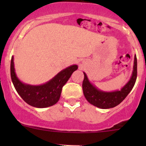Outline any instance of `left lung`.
Instances as JSON below:
<instances>
[{
  "instance_id": "obj_1",
  "label": "left lung",
  "mask_w": 146,
  "mask_h": 146,
  "mask_svg": "<svg viewBox=\"0 0 146 146\" xmlns=\"http://www.w3.org/2000/svg\"><path fill=\"white\" fill-rule=\"evenodd\" d=\"M84 73L82 90L85 99L92 105L100 109H110L120 104L133 89L137 78V58L134 56L133 71L129 80L121 88L114 91L102 90L90 82L86 73Z\"/></svg>"
}]
</instances>
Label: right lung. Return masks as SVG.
Instances as JSON below:
<instances>
[{"mask_svg": "<svg viewBox=\"0 0 146 146\" xmlns=\"http://www.w3.org/2000/svg\"><path fill=\"white\" fill-rule=\"evenodd\" d=\"M78 68L77 65H71L58 72L45 83L38 85H30L22 82L17 76L13 56L10 63V76L16 91L23 100L32 107L46 108L58 102L63 87Z\"/></svg>", "mask_w": 146, "mask_h": 146, "instance_id": "obj_1", "label": "right lung"}]
</instances>
